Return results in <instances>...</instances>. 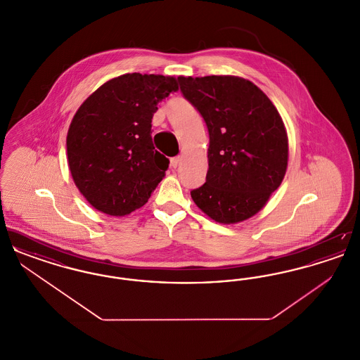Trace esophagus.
<instances>
[{
	"label": "esophagus",
	"mask_w": 360,
	"mask_h": 360,
	"mask_svg": "<svg viewBox=\"0 0 360 360\" xmlns=\"http://www.w3.org/2000/svg\"><path fill=\"white\" fill-rule=\"evenodd\" d=\"M179 163H181V158H179V156L172 158V160H170V166H172V169H176Z\"/></svg>",
	"instance_id": "34e87169"
}]
</instances>
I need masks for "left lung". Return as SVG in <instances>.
<instances>
[{
  "mask_svg": "<svg viewBox=\"0 0 360 360\" xmlns=\"http://www.w3.org/2000/svg\"><path fill=\"white\" fill-rule=\"evenodd\" d=\"M209 132L206 182L190 191L214 221H244L266 205L288 167V134L276 108L251 81L232 75L178 77Z\"/></svg>",
  "mask_w": 360,
  "mask_h": 360,
  "instance_id": "obj_1",
  "label": "left lung"
}]
</instances>
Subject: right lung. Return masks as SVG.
Wrapping results in <instances>:
<instances>
[{
	"label": "right lung",
	"instance_id": "1",
	"mask_svg": "<svg viewBox=\"0 0 360 360\" xmlns=\"http://www.w3.org/2000/svg\"><path fill=\"white\" fill-rule=\"evenodd\" d=\"M176 90L174 77L132 72L105 82L79 106L68 158L74 184L93 207L120 217L148 201L170 163L153 144V116Z\"/></svg>",
	"mask_w": 360,
	"mask_h": 360
}]
</instances>
